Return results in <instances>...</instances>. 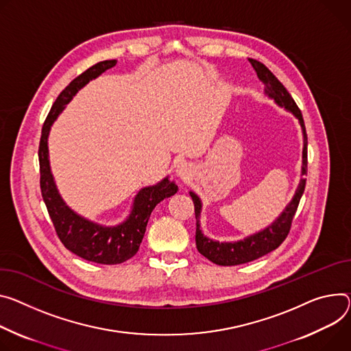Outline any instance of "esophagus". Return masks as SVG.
Instances as JSON below:
<instances>
[{"label":"esophagus","instance_id":"34e87169","mask_svg":"<svg viewBox=\"0 0 351 351\" xmlns=\"http://www.w3.org/2000/svg\"><path fill=\"white\" fill-rule=\"evenodd\" d=\"M176 173H178V176H180V178H187L189 175H190V168H189V165L187 164H180L179 167H178V169H176Z\"/></svg>","mask_w":351,"mask_h":351}]
</instances>
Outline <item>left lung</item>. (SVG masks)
Wrapping results in <instances>:
<instances>
[{
    "label": "left lung",
    "mask_w": 351,
    "mask_h": 351,
    "mask_svg": "<svg viewBox=\"0 0 351 351\" xmlns=\"http://www.w3.org/2000/svg\"><path fill=\"white\" fill-rule=\"evenodd\" d=\"M249 62L252 67L256 71L259 80L266 85L265 92L269 95L274 102L285 108L287 110H290L301 124L302 134H304V149H302V175H306L308 172V137H306V130H305V124L302 119V113L300 108L297 106L295 101L293 99L289 90L285 89V86L276 78V75L263 64V62L249 58ZM305 183L306 179L302 178L300 182V186L297 189V192L290 202V204L285 207V210L280 214V217L273 222L271 226L265 228L263 231L250 235L245 238L243 241L238 242H217L213 241L207 237L203 235L200 230V211H202V202L200 199L193 193L190 192V196H192V200L195 203V214H196V246L197 250L203 254L204 258H207L210 262L219 265V266H237V265H243L249 263L252 261H256L265 254L270 253L271 250L277 249L284 239L289 235L291 230V222L295 215V211L298 208L301 196L305 190Z\"/></svg>",
    "instance_id": "obj_1"
}]
</instances>
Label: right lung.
<instances>
[{
	"mask_svg": "<svg viewBox=\"0 0 351 351\" xmlns=\"http://www.w3.org/2000/svg\"><path fill=\"white\" fill-rule=\"evenodd\" d=\"M116 62L117 60L97 62L61 90L45 120L39 144L40 190L57 237L62 245L75 253L77 256L101 265H119L133 258L144 238L147 222L155 206L178 192V186L168 178L154 186L141 189L134 199L132 214L116 227L95 224V222L78 215L64 203L58 193L49 162L47 137L50 127L82 86L106 70L114 67Z\"/></svg>",
	"mask_w": 351,
	"mask_h": 351,
	"instance_id": "1",
	"label": "right lung"
}]
</instances>
